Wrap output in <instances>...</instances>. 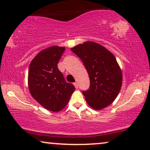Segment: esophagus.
I'll list each match as a JSON object with an SVG mask.
<instances>
[{"label": "esophagus", "mask_w": 150, "mask_h": 150, "mask_svg": "<svg viewBox=\"0 0 150 150\" xmlns=\"http://www.w3.org/2000/svg\"><path fill=\"white\" fill-rule=\"evenodd\" d=\"M74 85L75 86V87L76 88V89H78V88H79V85H78V83H74Z\"/></svg>", "instance_id": "1"}]
</instances>
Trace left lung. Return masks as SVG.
Here are the masks:
<instances>
[{
	"label": "left lung",
	"instance_id": "8db88e82",
	"mask_svg": "<svg viewBox=\"0 0 150 150\" xmlns=\"http://www.w3.org/2000/svg\"><path fill=\"white\" fill-rule=\"evenodd\" d=\"M83 61L90 80V87L83 91L87 104L102 110L110 105L120 93L122 72L115 57L98 43L85 42L71 48Z\"/></svg>",
	"mask_w": 150,
	"mask_h": 150
}]
</instances>
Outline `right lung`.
Masks as SVG:
<instances>
[{
	"instance_id": "right-lung-1",
	"label": "right lung",
	"mask_w": 150,
	"mask_h": 150,
	"mask_svg": "<svg viewBox=\"0 0 150 150\" xmlns=\"http://www.w3.org/2000/svg\"><path fill=\"white\" fill-rule=\"evenodd\" d=\"M65 50V47L52 46L40 51L28 69V85L32 97L52 112L63 109L75 90L57 67Z\"/></svg>"
}]
</instances>
